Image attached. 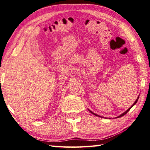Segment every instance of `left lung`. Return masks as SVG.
<instances>
[{"instance_id": "left-lung-1", "label": "left lung", "mask_w": 150, "mask_h": 150, "mask_svg": "<svg viewBox=\"0 0 150 150\" xmlns=\"http://www.w3.org/2000/svg\"><path fill=\"white\" fill-rule=\"evenodd\" d=\"M138 98H139V95H138V97H137V100H135V102H134V103H133V104H132V106H131V107H130V108H129V109H127V110L125 112H124L123 113V114H121V115H119V116H117V117H115V118H118V117H122V116H123V115H125V114H127V112H128L129 111V110H131V108H132V106H133L134 105H135V104H136V103H137V101H138ZM88 110H89V111L90 112H91V114H93V115H96V116H98V117H102V116H100V115H97V114H95V113H93V112H91V110H89V109H88ZM104 118H106V117H104Z\"/></svg>"}]
</instances>
